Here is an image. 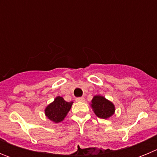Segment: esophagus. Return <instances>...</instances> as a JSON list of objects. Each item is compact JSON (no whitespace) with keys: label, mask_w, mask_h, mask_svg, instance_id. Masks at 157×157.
Returning a JSON list of instances; mask_svg holds the SVG:
<instances>
[{"label":"esophagus","mask_w":157,"mask_h":157,"mask_svg":"<svg viewBox=\"0 0 157 157\" xmlns=\"http://www.w3.org/2000/svg\"><path fill=\"white\" fill-rule=\"evenodd\" d=\"M76 101H78V102H84L85 101V98L81 97V98H75Z\"/></svg>","instance_id":"34e87169"}]
</instances>
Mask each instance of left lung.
Wrapping results in <instances>:
<instances>
[{"instance_id":"8db88e82","label":"left lung","mask_w":157,"mask_h":157,"mask_svg":"<svg viewBox=\"0 0 157 157\" xmlns=\"http://www.w3.org/2000/svg\"><path fill=\"white\" fill-rule=\"evenodd\" d=\"M91 108L96 116L105 120L110 118L116 111L114 104L101 95H96L93 98Z\"/></svg>"}]
</instances>
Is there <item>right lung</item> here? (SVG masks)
I'll return each mask as SVG.
<instances>
[{"mask_svg": "<svg viewBox=\"0 0 157 157\" xmlns=\"http://www.w3.org/2000/svg\"><path fill=\"white\" fill-rule=\"evenodd\" d=\"M72 104V101L67 102L62 97L58 96L45 108V116L55 123L63 121L70 111Z\"/></svg>", "mask_w": 157, "mask_h": 157, "instance_id": "obj_1", "label": "right lung"}]
</instances>
